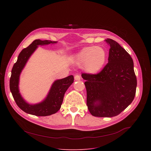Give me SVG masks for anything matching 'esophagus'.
I'll return each instance as SVG.
<instances>
[{
	"instance_id": "1",
	"label": "esophagus",
	"mask_w": 151,
	"mask_h": 151,
	"mask_svg": "<svg viewBox=\"0 0 151 151\" xmlns=\"http://www.w3.org/2000/svg\"><path fill=\"white\" fill-rule=\"evenodd\" d=\"M74 78H75V79L76 81H79V80L81 79V76L79 75H76L75 76Z\"/></svg>"
}]
</instances>
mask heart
<instances>
[{
    "label": "heart",
    "mask_w": 151,
    "mask_h": 151,
    "mask_svg": "<svg viewBox=\"0 0 151 151\" xmlns=\"http://www.w3.org/2000/svg\"><path fill=\"white\" fill-rule=\"evenodd\" d=\"M106 52L101 47H85L74 57V62L79 66H83L89 73L99 72L106 62Z\"/></svg>",
    "instance_id": "obj_1"
}]
</instances>
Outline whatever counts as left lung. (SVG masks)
Listing matches in <instances>:
<instances>
[{
    "label": "left lung",
    "mask_w": 151,
    "mask_h": 151,
    "mask_svg": "<svg viewBox=\"0 0 151 151\" xmlns=\"http://www.w3.org/2000/svg\"><path fill=\"white\" fill-rule=\"evenodd\" d=\"M110 45L108 63L97 74L82 73L87 105L93 116L113 117L130 105L136 95L137 79L132 58L116 41Z\"/></svg>",
    "instance_id": "8db88e82"
}]
</instances>
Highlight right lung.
<instances>
[{
	"instance_id": "right-lung-1",
	"label": "right lung",
	"mask_w": 151,
	"mask_h": 151,
	"mask_svg": "<svg viewBox=\"0 0 151 151\" xmlns=\"http://www.w3.org/2000/svg\"><path fill=\"white\" fill-rule=\"evenodd\" d=\"M57 42L35 40L19 54L17 62L14 64L10 78L9 88L14 99L19 108L27 114L38 116H45L55 114L60 109L64 95L74 81L73 75L54 81L45 100L37 104H30L21 97L18 88L20 73L27 61L38 45L55 44Z\"/></svg>"
}]
</instances>
